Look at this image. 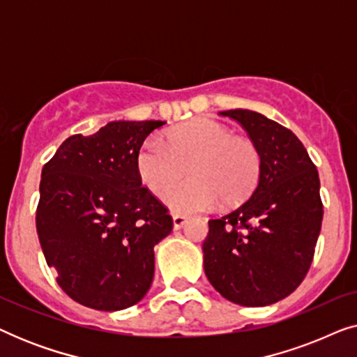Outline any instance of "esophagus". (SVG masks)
I'll use <instances>...</instances> for the list:
<instances>
[{
    "mask_svg": "<svg viewBox=\"0 0 357 357\" xmlns=\"http://www.w3.org/2000/svg\"><path fill=\"white\" fill-rule=\"evenodd\" d=\"M172 218H174V229H182L188 221V219L182 216V214H174Z\"/></svg>",
    "mask_w": 357,
    "mask_h": 357,
    "instance_id": "esophagus-1",
    "label": "esophagus"
}]
</instances>
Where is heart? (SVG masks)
Wrapping results in <instances>:
<instances>
[{"label": "heart", "mask_w": 357, "mask_h": 357, "mask_svg": "<svg viewBox=\"0 0 357 357\" xmlns=\"http://www.w3.org/2000/svg\"><path fill=\"white\" fill-rule=\"evenodd\" d=\"M189 170L192 183L171 190ZM141 182L174 213L211 209L218 199L232 206L250 197L261 172L260 151L252 139L232 135L229 126L199 119L167 135V143L151 138L136 155Z\"/></svg>", "instance_id": "obj_1"}]
</instances>
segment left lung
I'll list each match as a JSON object with an SVG mask.
<instances>
[{
	"instance_id": "left-lung-1",
	"label": "left lung",
	"mask_w": 357,
	"mask_h": 357,
	"mask_svg": "<svg viewBox=\"0 0 357 357\" xmlns=\"http://www.w3.org/2000/svg\"><path fill=\"white\" fill-rule=\"evenodd\" d=\"M257 144L261 172L252 197L209 219L204 273L234 304L263 307L284 299L314 260L324 204L315 164L291 130L252 110H226Z\"/></svg>"
}]
</instances>
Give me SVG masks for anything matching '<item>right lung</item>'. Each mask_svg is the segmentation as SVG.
<instances>
[{
	"mask_svg": "<svg viewBox=\"0 0 357 357\" xmlns=\"http://www.w3.org/2000/svg\"><path fill=\"white\" fill-rule=\"evenodd\" d=\"M165 121H110L73 135L42 169L36 226L47 265L73 301L96 310L135 305L154 278V245L174 222L143 187L136 155Z\"/></svg>",
	"mask_w": 357,
	"mask_h": 357,
	"instance_id": "1",
	"label": "right lung"
}]
</instances>
